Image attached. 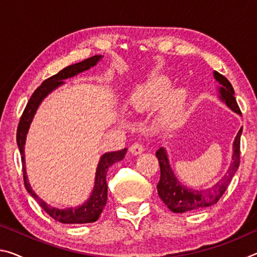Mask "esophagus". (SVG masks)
<instances>
[{
  "label": "esophagus",
  "instance_id": "1",
  "mask_svg": "<svg viewBox=\"0 0 257 257\" xmlns=\"http://www.w3.org/2000/svg\"><path fill=\"white\" fill-rule=\"evenodd\" d=\"M130 152H132V154L134 155H139L141 153H143V151H144V147L141 144V143H134V144L130 146Z\"/></svg>",
  "mask_w": 257,
  "mask_h": 257
}]
</instances>
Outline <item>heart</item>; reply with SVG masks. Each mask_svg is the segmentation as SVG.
Returning a JSON list of instances; mask_svg holds the SVG:
<instances>
[{"label": "heart", "instance_id": "heart-1", "mask_svg": "<svg viewBox=\"0 0 257 257\" xmlns=\"http://www.w3.org/2000/svg\"><path fill=\"white\" fill-rule=\"evenodd\" d=\"M170 87L171 82L167 78H159L145 86L138 87L130 98V104L135 110L144 111L158 105L163 100L160 111L161 122L165 125H175L184 114L188 101V93L185 88H176L167 94Z\"/></svg>", "mask_w": 257, "mask_h": 257}]
</instances>
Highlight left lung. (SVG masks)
Returning <instances> with one entry per match:
<instances>
[{
	"mask_svg": "<svg viewBox=\"0 0 257 257\" xmlns=\"http://www.w3.org/2000/svg\"><path fill=\"white\" fill-rule=\"evenodd\" d=\"M214 78L219 81L221 87L219 88L220 98L231 108L233 112L241 114L240 108H239L236 98H234V90L232 85L224 76L217 71H214ZM242 133V127L239 130L236 138L233 142V154L232 162L230 164L228 171L223 176L222 179L212 187L210 189L196 190L193 188H187L186 186L181 185L178 181L175 173L171 170L170 164H169L168 154L163 147L156 152V158L160 163L161 177L158 184V193L159 196L162 199L163 203L175 213H184L188 211H196L201 208L211 206L216 204L220 197L224 194L225 189L231 181L234 173L238 170L239 162H240V136Z\"/></svg>",
	"mask_w": 257,
	"mask_h": 257,
	"instance_id": "left-lung-1",
	"label": "left lung"
}]
</instances>
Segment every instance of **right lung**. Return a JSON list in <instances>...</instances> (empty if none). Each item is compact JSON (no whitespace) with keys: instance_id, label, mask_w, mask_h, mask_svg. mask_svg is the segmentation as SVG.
Instances as JSON below:
<instances>
[{"instance_id":"add662e5","label":"right lung","mask_w":257,"mask_h":257,"mask_svg":"<svg viewBox=\"0 0 257 257\" xmlns=\"http://www.w3.org/2000/svg\"><path fill=\"white\" fill-rule=\"evenodd\" d=\"M102 59V55H94L92 58L86 59L81 61L79 63L71 64V66L66 67L62 70L59 71L56 75L47 78L46 80L42 82V85L33 93L32 97L26 105L25 110L21 115L18 129H17V144H18L20 154H21V162H23V171H24V181L25 187L28 193L36 199L38 204L43 207L47 214L54 220L59 221L61 223H90L95 222L99 215H101L102 211L106 205L107 201V185H106V173L108 168L111 167L113 163L121 161L125 155L127 149H123L121 151L116 152H110V153H105L102 155L101 160H99L97 170H96V177H95V186L93 189V193L90 197L87 199V202L82 204L81 206H78L76 208H66V210H59V208L52 207L49 204H46L43 199L37 196L36 193L32 189L27 175H26V163H25V143H26V136H27L29 125L32 123V120L34 118L35 113L37 111V107L40 106L43 99H44L47 95H49L52 90L58 88L59 86L64 84V79L71 78L73 76L78 75L85 70H88L89 68L96 66V63Z\"/></svg>"}]
</instances>
